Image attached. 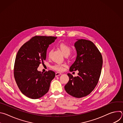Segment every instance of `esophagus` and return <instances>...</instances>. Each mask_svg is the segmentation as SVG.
Instances as JSON below:
<instances>
[{"mask_svg": "<svg viewBox=\"0 0 123 123\" xmlns=\"http://www.w3.org/2000/svg\"><path fill=\"white\" fill-rule=\"evenodd\" d=\"M62 74L61 73H59V72H57L55 73V76H58L59 75H60Z\"/></svg>", "mask_w": 123, "mask_h": 123, "instance_id": "esophagus-1", "label": "esophagus"}]
</instances>
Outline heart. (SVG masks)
Instances as JSON below:
<instances>
[{
	"instance_id": "b5f03b06",
	"label": "heart",
	"mask_w": 123,
	"mask_h": 123,
	"mask_svg": "<svg viewBox=\"0 0 123 123\" xmlns=\"http://www.w3.org/2000/svg\"><path fill=\"white\" fill-rule=\"evenodd\" d=\"M58 48L61 50L63 54L65 56L68 55L72 51V48L68 44L64 43H60L58 45ZM50 51L49 52L50 54ZM66 66L65 64H57L52 66V68L57 71H62L63 70L64 68Z\"/></svg>"
}]
</instances>
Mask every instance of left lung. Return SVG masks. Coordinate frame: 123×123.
Listing matches in <instances>:
<instances>
[{"instance_id":"1","label":"left lung","mask_w":123,"mask_h":123,"mask_svg":"<svg viewBox=\"0 0 123 123\" xmlns=\"http://www.w3.org/2000/svg\"><path fill=\"white\" fill-rule=\"evenodd\" d=\"M77 56L69 68L70 72L78 70V76L68 74L69 81L65 90L69 95L82 98L90 94L96 86L101 73L103 58L94 44L86 39H77L74 43Z\"/></svg>"}]
</instances>
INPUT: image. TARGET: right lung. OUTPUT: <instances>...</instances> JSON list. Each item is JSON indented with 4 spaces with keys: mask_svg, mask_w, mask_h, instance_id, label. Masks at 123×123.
<instances>
[{
    "mask_svg": "<svg viewBox=\"0 0 123 123\" xmlns=\"http://www.w3.org/2000/svg\"><path fill=\"white\" fill-rule=\"evenodd\" d=\"M56 38L35 36L24 44L17 52L14 66V79L21 92L30 98L38 99L46 94L55 76L53 71L42 73L37 71V68L46 60L49 45Z\"/></svg>",
    "mask_w": 123,
    "mask_h": 123,
    "instance_id": "add662e5",
    "label": "right lung"
}]
</instances>
